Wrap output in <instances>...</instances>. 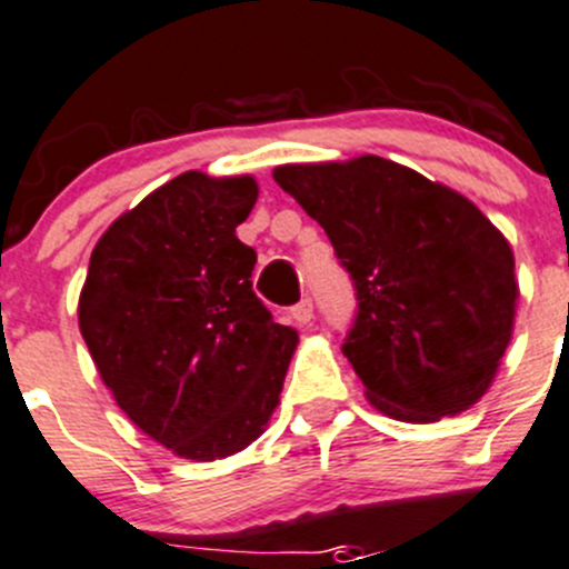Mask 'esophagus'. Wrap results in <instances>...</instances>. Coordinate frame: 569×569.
<instances>
[{
	"instance_id": "1",
	"label": "esophagus",
	"mask_w": 569,
	"mask_h": 569,
	"mask_svg": "<svg viewBox=\"0 0 569 569\" xmlns=\"http://www.w3.org/2000/svg\"><path fill=\"white\" fill-rule=\"evenodd\" d=\"M291 320H295L297 326H311V320H315V302H311L309 297L297 302L295 309H291Z\"/></svg>"
}]
</instances>
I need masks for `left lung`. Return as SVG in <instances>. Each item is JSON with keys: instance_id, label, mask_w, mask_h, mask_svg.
<instances>
[{"instance_id": "obj_1", "label": "left lung", "mask_w": 569, "mask_h": 569, "mask_svg": "<svg viewBox=\"0 0 569 569\" xmlns=\"http://www.w3.org/2000/svg\"><path fill=\"white\" fill-rule=\"evenodd\" d=\"M274 182L331 238L359 297L342 345L387 418L435 423L475 407L513 333V249L486 212L392 159L291 162Z\"/></svg>"}]
</instances>
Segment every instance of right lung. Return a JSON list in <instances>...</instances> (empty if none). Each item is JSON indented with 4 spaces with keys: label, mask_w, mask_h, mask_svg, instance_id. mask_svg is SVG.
Listing matches in <instances>:
<instances>
[{
    "label": "right lung",
    "mask_w": 569,
    "mask_h": 569,
    "mask_svg": "<svg viewBox=\"0 0 569 569\" xmlns=\"http://www.w3.org/2000/svg\"><path fill=\"white\" fill-rule=\"evenodd\" d=\"M252 173L184 171L117 216L94 243L78 326L117 407L177 458L247 449L280 405L297 331L254 297L236 227Z\"/></svg>",
    "instance_id": "right-lung-1"
}]
</instances>
